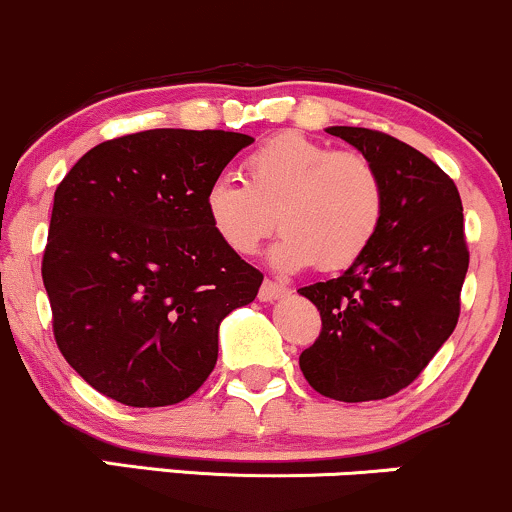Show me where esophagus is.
Here are the masks:
<instances>
[{"instance_id":"1","label":"esophagus","mask_w":512,"mask_h":512,"mask_svg":"<svg viewBox=\"0 0 512 512\" xmlns=\"http://www.w3.org/2000/svg\"><path fill=\"white\" fill-rule=\"evenodd\" d=\"M285 295H287V287L275 283V280H263L261 290H258V300L261 302H275Z\"/></svg>"}]
</instances>
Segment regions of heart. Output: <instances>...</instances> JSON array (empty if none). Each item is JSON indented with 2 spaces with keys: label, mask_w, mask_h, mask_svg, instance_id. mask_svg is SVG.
<instances>
[{
  "label": "heart",
  "mask_w": 512,
  "mask_h": 512,
  "mask_svg": "<svg viewBox=\"0 0 512 512\" xmlns=\"http://www.w3.org/2000/svg\"><path fill=\"white\" fill-rule=\"evenodd\" d=\"M212 232L234 254H256L275 225L271 249L280 271H343L375 241L387 208L377 164L355 149H333L283 130L244 159V181L217 176L205 191Z\"/></svg>",
  "instance_id": "1"
}]
</instances>
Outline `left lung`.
Masks as SVG:
<instances>
[{
  "label": "left lung",
  "mask_w": 512,
  "mask_h": 512,
  "mask_svg": "<svg viewBox=\"0 0 512 512\" xmlns=\"http://www.w3.org/2000/svg\"><path fill=\"white\" fill-rule=\"evenodd\" d=\"M326 132L377 164L387 208L372 246L346 273L297 290L321 314L300 370L329 399H387L421 375L457 326L469 268L462 200L438 164L387 132Z\"/></svg>",
  "instance_id": "8db88e82"
}]
</instances>
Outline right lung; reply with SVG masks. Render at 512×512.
<instances>
[{"label": "right lung", "instance_id": "add662e5", "mask_svg": "<svg viewBox=\"0 0 512 512\" xmlns=\"http://www.w3.org/2000/svg\"><path fill=\"white\" fill-rule=\"evenodd\" d=\"M254 137L159 128L96 145L55 191L43 285L60 353L125 406H171L217 363V329L263 273L222 244L205 191Z\"/></svg>", "mask_w": 512, "mask_h": 512}]
</instances>
